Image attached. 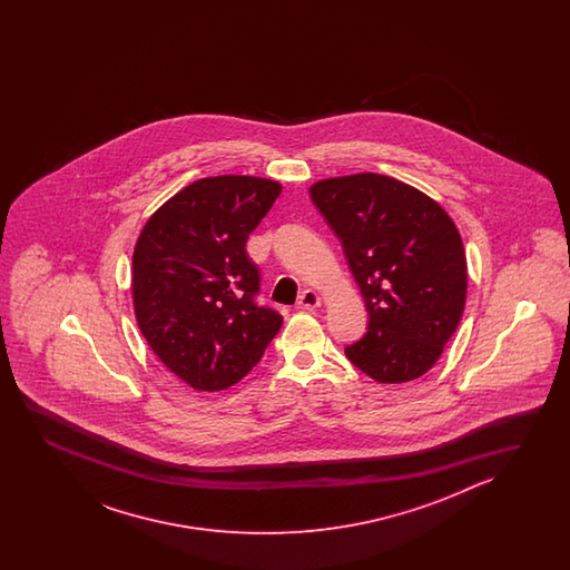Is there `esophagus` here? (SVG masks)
<instances>
[{
  "instance_id": "esophagus-1",
  "label": "esophagus",
  "mask_w": 570,
  "mask_h": 570,
  "mask_svg": "<svg viewBox=\"0 0 570 570\" xmlns=\"http://www.w3.org/2000/svg\"><path fill=\"white\" fill-rule=\"evenodd\" d=\"M320 305H322V297L312 289L303 291L299 299H297V309H303V312H312V309L320 307Z\"/></svg>"
}]
</instances>
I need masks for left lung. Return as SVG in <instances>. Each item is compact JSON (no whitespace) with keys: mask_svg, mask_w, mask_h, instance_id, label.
<instances>
[{"mask_svg":"<svg viewBox=\"0 0 570 570\" xmlns=\"http://www.w3.org/2000/svg\"><path fill=\"white\" fill-rule=\"evenodd\" d=\"M336 232L371 315L346 356L376 383L425 375L444 352L466 302V256L446 209L387 175L356 173L309 187Z\"/></svg>","mask_w":570,"mask_h":570,"instance_id":"8db88e82","label":"left lung"}]
</instances>
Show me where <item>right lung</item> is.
I'll return each mask as SVG.
<instances>
[{
	"label": "right lung",
	"instance_id": "right-lung-1",
	"mask_svg": "<svg viewBox=\"0 0 570 570\" xmlns=\"http://www.w3.org/2000/svg\"><path fill=\"white\" fill-rule=\"evenodd\" d=\"M250 175L206 177L146 219L132 255V305L148 346L195 391H226L253 371L283 317L258 307L246 240L281 194Z\"/></svg>",
	"mask_w": 570,
	"mask_h": 570
}]
</instances>
